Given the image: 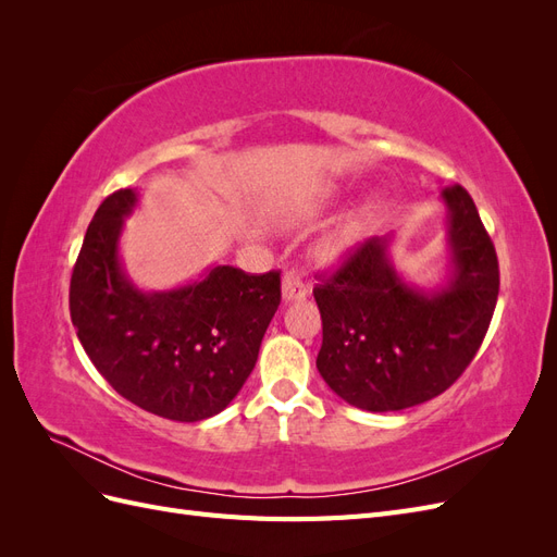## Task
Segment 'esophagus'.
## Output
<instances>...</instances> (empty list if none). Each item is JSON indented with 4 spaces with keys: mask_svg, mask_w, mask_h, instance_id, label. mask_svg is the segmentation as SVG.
Masks as SVG:
<instances>
[{
    "mask_svg": "<svg viewBox=\"0 0 557 557\" xmlns=\"http://www.w3.org/2000/svg\"><path fill=\"white\" fill-rule=\"evenodd\" d=\"M281 295H283V301H297V299H305V297H307V285L301 283L295 274H288V276L283 278Z\"/></svg>",
    "mask_w": 557,
    "mask_h": 557,
    "instance_id": "obj_1",
    "label": "esophagus"
}]
</instances>
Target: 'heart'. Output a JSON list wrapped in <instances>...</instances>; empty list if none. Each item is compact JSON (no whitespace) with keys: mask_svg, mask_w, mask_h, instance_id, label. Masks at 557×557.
Returning <instances> with one entry per match:
<instances>
[{"mask_svg":"<svg viewBox=\"0 0 557 557\" xmlns=\"http://www.w3.org/2000/svg\"><path fill=\"white\" fill-rule=\"evenodd\" d=\"M334 197H336L334 185H327V183L315 185V188H309L307 193H301L295 201H290V205L285 207L283 221L288 225L311 223L332 205ZM379 213H381L379 199H369L367 205H362L360 209L350 211L344 221L336 225L323 242L318 244L315 256L323 262H334V260L344 258L350 248H356L364 239V234L369 232V227L374 225Z\"/></svg>","mask_w":557,"mask_h":557,"instance_id":"1","label":"heart"}]
</instances>
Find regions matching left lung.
<instances>
[{
	"label": "left lung",
	"mask_w": 557,
	"mask_h": 557,
	"mask_svg": "<svg viewBox=\"0 0 557 557\" xmlns=\"http://www.w3.org/2000/svg\"><path fill=\"white\" fill-rule=\"evenodd\" d=\"M448 211V278L423 290L393 267V237L360 244L313 288L323 318L320 376L350 407L401 411L442 395L474 360L499 295L495 246L462 185Z\"/></svg>",
	"instance_id": "1"
}]
</instances>
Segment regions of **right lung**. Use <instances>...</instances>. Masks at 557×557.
<instances>
[{"instance_id": "obj_1", "label": "right lung", "mask_w": 557, "mask_h": 557, "mask_svg": "<svg viewBox=\"0 0 557 557\" xmlns=\"http://www.w3.org/2000/svg\"><path fill=\"white\" fill-rule=\"evenodd\" d=\"M137 201V190L125 188L99 205L74 264L72 323L117 395L197 423L221 413L250 376L281 305V274L218 264L174 290H139L117 256Z\"/></svg>"}]
</instances>
